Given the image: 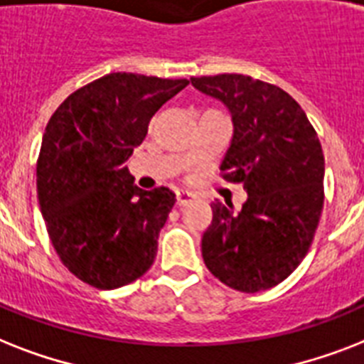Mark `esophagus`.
<instances>
[{
	"instance_id": "obj_1",
	"label": "esophagus",
	"mask_w": 364,
	"mask_h": 364,
	"mask_svg": "<svg viewBox=\"0 0 364 364\" xmlns=\"http://www.w3.org/2000/svg\"><path fill=\"white\" fill-rule=\"evenodd\" d=\"M176 198H177V205H187V203H191L196 196L188 191H177Z\"/></svg>"
}]
</instances>
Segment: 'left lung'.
Segmentation results:
<instances>
[{
	"instance_id": "8db88e82",
	"label": "left lung",
	"mask_w": 364,
	"mask_h": 364,
	"mask_svg": "<svg viewBox=\"0 0 364 364\" xmlns=\"http://www.w3.org/2000/svg\"><path fill=\"white\" fill-rule=\"evenodd\" d=\"M226 105L233 136L220 172L243 183L241 211L211 203L202 256L223 284L256 294L280 284L303 262L323 209L326 162L314 127L277 85L243 75L191 78Z\"/></svg>"
}]
</instances>
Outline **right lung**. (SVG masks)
<instances>
[{
    "mask_svg": "<svg viewBox=\"0 0 364 364\" xmlns=\"http://www.w3.org/2000/svg\"><path fill=\"white\" fill-rule=\"evenodd\" d=\"M187 85L112 73L76 90L50 117L37 161L38 205L59 259L85 284L121 288L155 262L176 194L138 188L125 162L155 112Z\"/></svg>",
    "mask_w": 364,
    "mask_h": 364,
    "instance_id": "add662e5",
    "label": "right lung"
}]
</instances>
